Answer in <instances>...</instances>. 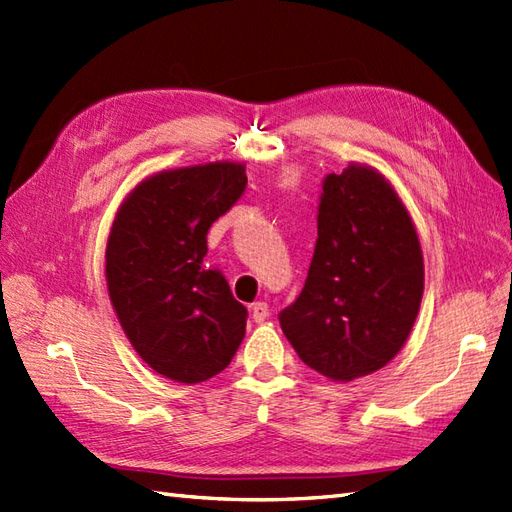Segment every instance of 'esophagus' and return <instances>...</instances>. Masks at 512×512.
Wrapping results in <instances>:
<instances>
[{"label": "esophagus", "mask_w": 512, "mask_h": 512, "mask_svg": "<svg viewBox=\"0 0 512 512\" xmlns=\"http://www.w3.org/2000/svg\"><path fill=\"white\" fill-rule=\"evenodd\" d=\"M251 316H253V322L261 324V322H266V320H268V316H270V309H268V305H266V303H255V305H253V309H251Z\"/></svg>", "instance_id": "34e87169"}]
</instances>
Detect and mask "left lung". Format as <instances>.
Masks as SVG:
<instances>
[{
	"instance_id": "8db88e82",
	"label": "left lung",
	"mask_w": 512,
	"mask_h": 512,
	"mask_svg": "<svg viewBox=\"0 0 512 512\" xmlns=\"http://www.w3.org/2000/svg\"><path fill=\"white\" fill-rule=\"evenodd\" d=\"M422 294V248L389 181L363 164L326 175L305 287L279 313L298 357L344 383L385 368L409 337Z\"/></svg>"
}]
</instances>
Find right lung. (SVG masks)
Wrapping results in <instances>:
<instances>
[{"label":"right lung","mask_w":512,"mask_h":512,"mask_svg":"<svg viewBox=\"0 0 512 512\" xmlns=\"http://www.w3.org/2000/svg\"><path fill=\"white\" fill-rule=\"evenodd\" d=\"M246 190V166L162 170L123 201L106 248L112 307L142 361L177 383H203L242 344L246 307L205 264L207 231Z\"/></svg>","instance_id":"1"}]
</instances>
